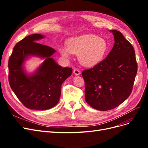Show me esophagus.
I'll list each match as a JSON object with an SVG mask.
<instances>
[{"mask_svg": "<svg viewBox=\"0 0 148 148\" xmlns=\"http://www.w3.org/2000/svg\"><path fill=\"white\" fill-rule=\"evenodd\" d=\"M73 73L75 75H79L80 74H81V71H80L78 69H75L73 70Z\"/></svg>", "mask_w": 148, "mask_h": 148, "instance_id": "esophagus-1", "label": "esophagus"}]
</instances>
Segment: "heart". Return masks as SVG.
I'll return each mask as SVG.
<instances>
[{"label": "heart", "instance_id": "b5f03b06", "mask_svg": "<svg viewBox=\"0 0 148 148\" xmlns=\"http://www.w3.org/2000/svg\"><path fill=\"white\" fill-rule=\"evenodd\" d=\"M66 47H61L62 56L69 57L71 53L78 54L80 63L85 66H93L104 59L109 50L106 40L95 34H84L69 39Z\"/></svg>", "mask_w": 148, "mask_h": 148}]
</instances>
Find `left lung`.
Returning a JSON list of instances; mask_svg holds the SVG:
<instances>
[{"label": "left lung", "instance_id": "1", "mask_svg": "<svg viewBox=\"0 0 148 148\" xmlns=\"http://www.w3.org/2000/svg\"><path fill=\"white\" fill-rule=\"evenodd\" d=\"M115 43L105 59L84 70L85 101L92 108L106 111L115 108L130 95L137 73L132 44L117 30H111Z\"/></svg>", "mask_w": 148, "mask_h": 148}]
</instances>
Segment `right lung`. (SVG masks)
Wrapping results in <instances>:
<instances>
[{"label": "right lung", "instance_id": "right-lung-1", "mask_svg": "<svg viewBox=\"0 0 148 148\" xmlns=\"http://www.w3.org/2000/svg\"><path fill=\"white\" fill-rule=\"evenodd\" d=\"M44 38L40 34L26 36L16 43L8 60V81L12 91L26 107L39 110L51 109L57 105L62 84L72 73V69L63 68L51 57L55 49L36 42ZM31 55L45 60L34 74L28 75L23 65Z\"/></svg>", "mask_w": 148, "mask_h": 148}]
</instances>
